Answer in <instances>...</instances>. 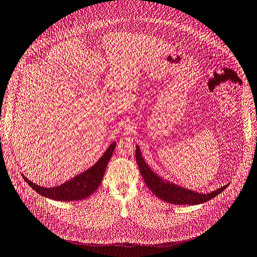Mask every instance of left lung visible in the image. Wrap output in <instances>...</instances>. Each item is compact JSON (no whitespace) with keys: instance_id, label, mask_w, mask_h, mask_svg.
<instances>
[{"instance_id":"left-lung-1","label":"left lung","mask_w":257,"mask_h":257,"mask_svg":"<svg viewBox=\"0 0 257 257\" xmlns=\"http://www.w3.org/2000/svg\"><path fill=\"white\" fill-rule=\"evenodd\" d=\"M136 161L138 164L139 171L141 175L145 179V182L149 189L156 195L158 198H160L163 201H167L169 203L174 204H189V206H193V204H199L206 201H209L210 199L217 196L223 190H225L229 184L215 190L211 193H198L196 191H192L186 188H182L178 184H175L173 182H170L168 180L162 179L157 174L154 173L151 168H149L146 161L143 160L140 149L137 146L136 147Z\"/></svg>"}]
</instances>
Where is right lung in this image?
Wrapping results in <instances>:
<instances>
[{
  "mask_svg": "<svg viewBox=\"0 0 257 257\" xmlns=\"http://www.w3.org/2000/svg\"><path fill=\"white\" fill-rule=\"evenodd\" d=\"M115 148L116 142L110 143L108 149L93 167H90L83 173L79 174V175L75 176L74 178H71L70 180L62 184H60L58 187H40L38 184L27 179L24 175L22 176L24 180L29 184L30 188H33L37 193L42 195L44 197L58 201H73L84 199L90 196V195L100 186L102 179H103L107 163L112 155V152H114Z\"/></svg>",
  "mask_w": 257,
  "mask_h": 257,
  "instance_id": "add662e5",
  "label": "right lung"
}]
</instances>
